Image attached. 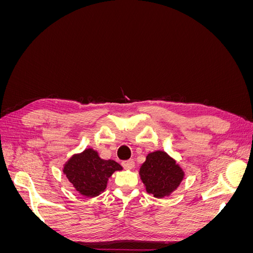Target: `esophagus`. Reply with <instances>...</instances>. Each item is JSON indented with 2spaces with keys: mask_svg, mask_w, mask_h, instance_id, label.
<instances>
[{
  "mask_svg": "<svg viewBox=\"0 0 253 253\" xmlns=\"http://www.w3.org/2000/svg\"><path fill=\"white\" fill-rule=\"evenodd\" d=\"M122 167L125 168L126 170H132L133 168L135 167V163H134V160H132V159H129V160H126V162H122Z\"/></svg>",
  "mask_w": 253,
  "mask_h": 253,
  "instance_id": "34e87169",
  "label": "esophagus"
}]
</instances>
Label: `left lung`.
Here are the masks:
<instances>
[{"mask_svg": "<svg viewBox=\"0 0 253 253\" xmlns=\"http://www.w3.org/2000/svg\"><path fill=\"white\" fill-rule=\"evenodd\" d=\"M185 175L177 160L160 150L149 153L139 169L145 191L156 198L170 196L179 187Z\"/></svg>", "mask_w": 253, "mask_h": 253, "instance_id": "1", "label": "left lung"}]
</instances>
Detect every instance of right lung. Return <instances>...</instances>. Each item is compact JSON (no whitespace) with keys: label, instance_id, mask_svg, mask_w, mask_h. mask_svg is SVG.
Instances as JSON below:
<instances>
[{"label":"right lung","instance_id":"right-lung-1","mask_svg":"<svg viewBox=\"0 0 253 253\" xmlns=\"http://www.w3.org/2000/svg\"><path fill=\"white\" fill-rule=\"evenodd\" d=\"M121 170L122 167L118 163L102 159L91 148L73 154L62 169L75 190L84 197H96L103 193L113 173Z\"/></svg>","mask_w":253,"mask_h":253}]
</instances>
